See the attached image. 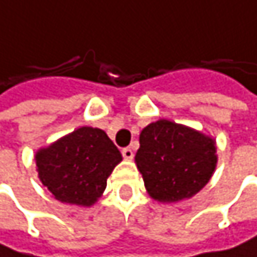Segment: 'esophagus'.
Instances as JSON below:
<instances>
[{"instance_id": "esophagus-1", "label": "esophagus", "mask_w": 257, "mask_h": 257, "mask_svg": "<svg viewBox=\"0 0 257 257\" xmlns=\"http://www.w3.org/2000/svg\"><path fill=\"white\" fill-rule=\"evenodd\" d=\"M121 155H123V158H124V160L131 161V160L134 158V151H133L131 148H124V149L121 151Z\"/></svg>"}]
</instances>
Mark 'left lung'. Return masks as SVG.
I'll use <instances>...</instances> for the list:
<instances>
[{
    "label": "left lung",
    "mask_w": 257,
    "mask_h": 257,
    "mask_svg": "<svg viewBox=\"0 0 257 257\" xmlns=\"http://www.w3.org/2000/svg\"><path fill=\"white\" fill-rule=\"evenodd\" d=\"M217 161L212 137L166 118L149 123L142 131L136 155L148 194L161 203L196 196L211 181Z\"/></svg>",
    "instance_id": "obj_1"
}]
</instances>
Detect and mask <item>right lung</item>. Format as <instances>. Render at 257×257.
Segmentation results:
<instances>
[{"mask_svg": "<svg viewBox=\"0 0 257 257\" xmlns=\"http://www.w3.org/2000/svg\"><path fill=\"white\" fill-rule=\"evenodd\" d=\"M121 160L106 133L91 126L78 127L34 155L39 179L52 197L84 208L99 200L108 176Z\"/></svg>", "mask_w": 257, "mask_h": 257, "instance_id": "add662e5", "label": "right lung"}]
</instances>
